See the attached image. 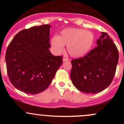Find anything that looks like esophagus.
Returning <instances> with one entry per match:
<instances>
[{
    "label": "esophagus",
    "mask_w": 124,
    "mask_h": 124,
    "mask_svg": "<svg viewBox=\"0 0 124 124\" xmlns=\"http://www.w3.org/2000/svg\"><path fill=\"white\" fill-rule=\"evenodd\" d=\"M69 61L68 58H66V57H63V62H66V61Z\"/></svg>",
    "instance_id": "esophagus-1"
}]
</instances>
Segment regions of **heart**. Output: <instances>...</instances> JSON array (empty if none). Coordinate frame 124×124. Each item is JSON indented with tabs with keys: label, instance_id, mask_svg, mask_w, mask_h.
Returning a JSON list of instances; mask_svg holds the SVG:
<instances>
[{
	"label": "heart",
	"instance_id": "obj_1",
	"mask_svg": "<svg viewBox=\"0 0 124 124\" xmlns=\"http://www.w3.org/2000/svg\"><path fill=\"white\" fill-rule=\"evenodd\" d=\"M95 41V37L91 31L80 28H67L62 30L58 37L55 35L51 38L50 45L55 54L63 53L65 46L70 56L80 57L91 51Z\"/></svg>",
	"mask_w": 124,
	"mask_h": 124
}]
</instances>
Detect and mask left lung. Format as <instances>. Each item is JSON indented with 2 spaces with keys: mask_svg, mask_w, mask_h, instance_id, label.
<instances>
[{
  "mask_svg": "<svg viewBox=\"0 0 124 124\" xmlns=\"http://www.w3.org/2000/svg\"><path fill=\"white\" fill-rule=\"evenodd\" d=\"M97 47L84 57L71 61V79L78 90L95 93L112 83L118 63L119 53L112 39L106 32L97 41Z\"/></svg>",
  "mask_w": 124,
  "mask_h": 124,
  "instance_id": "1",
  "label": "left lung"
}]
</instances>
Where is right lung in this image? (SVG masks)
<instances>
[{"instance_id": "1", "label": "right lung", "mask_w": 124, "mask_h": 124, "mask_svg": "<svg viewBox=\"0 0 124 124\" xmlns=\"http://www.w3.org/2000/svg\"><path fill=\"white\" fill-rule=\"evenodd\" d=\"M48 24L33 26L18 32L5 54L7 73L12 85L22 92L37 94L48 87L62 63V56L49 48Z\"/></svg>"}]
</instances>
